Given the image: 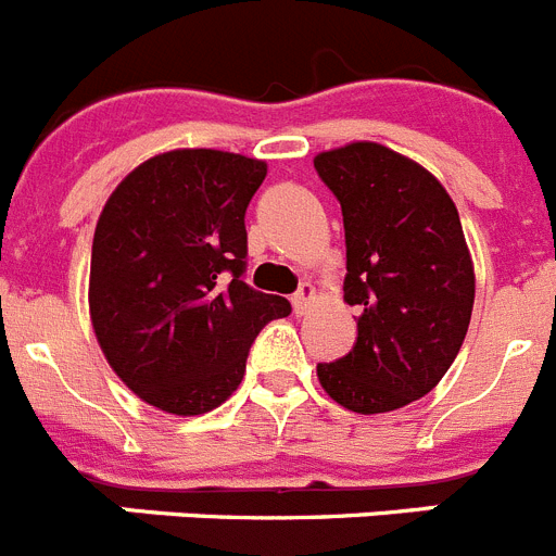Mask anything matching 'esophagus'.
Listing matches in <instances>:
<instances>
[{"mask_svg": "<svg viewBox=\"0 0 556 556\" xmlns=\"http://www.w3.org/2000/svg\"><path fill=\"white\" fill-rule=\"evenodd\" d=\"M312 301H314V287H312V283H301V289H298V292L292 294V306H294V312H298V314L306 312V308L312 306Z\"/></svg>", "mask_w": 556, "mask_h": 556, "instance_id": "1", "label": "esophagus"}]
</instances>
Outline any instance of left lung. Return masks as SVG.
<instances>
[{"label":"left lung","instance_id":"obj_1","mask_svg":"<svg viewBox=\"0 0 556 556\" xmlns=\"http://www.w3.org/2000/svg\"><path fill=\"white\" fill-rule=\"evenodd\" d=\"M314 169L342 205L353 351L317 365L345 409L412 404L454 365L473 312L476 275L459 211L429 169L376 141L320 152Z\"/></svg>","mask_w":556,"mask_h":556}]
</instances>
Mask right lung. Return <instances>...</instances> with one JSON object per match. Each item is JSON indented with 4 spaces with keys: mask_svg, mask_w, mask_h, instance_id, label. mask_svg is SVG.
<instances>
[{
    "mask_svg": "<svg viewBox=\"0 0 556 556\" xmlns=\"http://www.w3.org/2000/svg\"><path fill=\"white\" fill-rule=\"evenodd\" d=\"M264 178L248 155L169 150L136 166L97 219L91 326L113 372L155 409H217L258 331L292 312L242 281L244 211Z\"/></svg>",
    "mask_w": 556,
    "mask_h": 556,
    "instance_id": "right-lung-1",
    "label": "right lung"
}]
</instances>
